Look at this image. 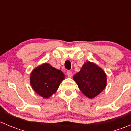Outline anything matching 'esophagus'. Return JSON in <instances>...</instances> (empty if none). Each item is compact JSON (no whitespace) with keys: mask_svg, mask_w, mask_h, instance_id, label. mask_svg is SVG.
Listing matches in <instances>:
<instances>
[{"mask_svg":"<svg viewBox=\"0 0 131 131\" xmlns=\"http://www.w3.org/2000/svg\"><path fill=\"white\" fill-rule=\"evenodd\" d=\"M67 75H68V77H72V75H73V73H72V72H70V71H68V72H67Z\"/></svg>","mask_w":131,"mask_h":131,"instance_id":"1","label":"esophagus"}]
</instances>
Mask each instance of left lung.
I'll return each mask as SVG.
<instances>
[{
    "mask_svg": "<svg viewBox=\"0 0 131 131\" xmlns=\"http://www.w3.org/2000/svg\"><path fill=\"white\" fill-rule=\"evenodd\" d=\"M73 79L80 91L89 99L98 96L107 84L106 75L103 70L90 61L85 62Z\"/></svg>",
    "mask_w": 131,
    "mask_h": 131,
    "instance_id": "left-lung-1",
    "label": "left lung"
}]
</instances>
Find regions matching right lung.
I'll return each mask as SVG.
<instances>
[{
    "instance_id": "add662e5",
    "label": "right lung",
    "mask_w": 131,
    "mask_h": 131,
    "mask_svg": "<svg viewBox=\"0 0 131 131\" xmlns=\"http://www.w3.org/2000/svg\"><path fill=\"white\" fill-rule=\"evenodd\" d=\"M64 79L65 75L60 70L44 63L33 70L30 82L32 89L38 95L48 99L56 92Z\"/></svg>"
}]
</instances>
